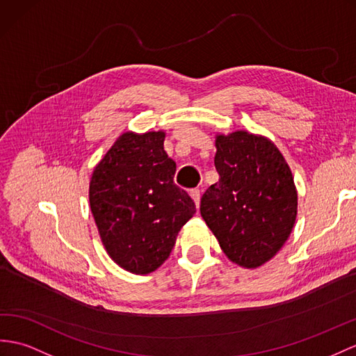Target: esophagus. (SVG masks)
<instances>
[{
  "label": "esophagus",
  "instance_id": "esophagus-1",
  "mask_svg": "<svg viewBox=\"0 0 356 356\" xmlns=\"http://www.w3.org/2000/svg\"><path fill=\"white\" fill-rule=\"evenodd\" d=\"M190 196H192L195 205H196V207H199V202H201V190H199V188L190 190Z\"/></svg>",
  "mask_w": 356,
  "mask_h": 356
}]
</instances>
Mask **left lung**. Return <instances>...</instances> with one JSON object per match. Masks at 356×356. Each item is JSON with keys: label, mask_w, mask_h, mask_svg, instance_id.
Listing matches in <instances>:
<instances>
[{"label": "left lung", "mask_w": 356, "mask_h": 356, "mask_svg": "<svg viewBox=\"0 0 356 356\" xmlns=\"http://www.w3.org/2000/svg\"><path fill=\"white\" fill-rule=\"evenodd\" d=\"M219 181L201 199V216L223 254L257 268L280 252L298 216V190L281 151L266 136L216 134Z\"/></svg>", "instance_id": "1"}]
</instances>
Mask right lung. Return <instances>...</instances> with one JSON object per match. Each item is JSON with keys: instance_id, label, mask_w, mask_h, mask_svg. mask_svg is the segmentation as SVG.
Wrapping results in <instances>:
<instances>
[{"instance_id": "add662e5", "label": "right lung", "mask_w": 356, "mask_h": 356, "mask_svg": "<svg viewBox=\"0 0 356 356\" xmlns=\"http://www.w3.org/2000/svg\"><path fill=\"white\" fill-rule=\"evenodd\" d=\"M166 133L125 131L95 166L89 202L99 238L119 267L148 275L169 258L178 232L196 213L173 183L177 163L164 151Z\"/></svg>"}]
</instances>
